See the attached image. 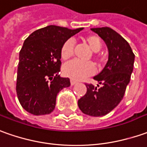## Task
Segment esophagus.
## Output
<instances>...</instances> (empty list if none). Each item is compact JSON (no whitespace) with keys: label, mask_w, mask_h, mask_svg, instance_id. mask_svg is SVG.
I'll use <instances>...</instances> for the list:
<instances>
[{"label":"esophagus","mask_w":147,"mask_h":147,"mask_svg":"<svg viewBox=\"0 0 147 147\" xmlns=\"http://www.w3.org/2000/svg\"><path fill=\"white\" fill-rule=\"evenodd\" d=\"M76 83H77V82H76V81L73 80V79H71V80H70V84H71V86L75 85Z\"/></svg>","instance_id":"34e87169"}]
</instances>
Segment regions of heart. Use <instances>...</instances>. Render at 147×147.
<instances>
[{"label":"heart","mask_w":147,"mask_h":147,"mask_svg":"<svg viewBox=\"0 0 147 147\" xmlns=\"http://www.w3.org/2000/svg\"><path fill=\"white\" fill-rule=\"evenodd\" d=\"M83 41L90 49L94 52H99L101 48V41L96 35H88L83 38ZM74 43L71 39L65 40L61 48V57L63 60H67L70 58L74 54ZM94 59L97 63H100V59L98 56H94ZM63 74L68 78H70L74 80H82L92 75L95 71L94 65L90 62H81L77 60H73L67 62L63 66Z\"/></svg>","instance_id":"heart-1"}]
</instances>
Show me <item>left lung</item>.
Returning <instances> with one entry per match:
<instances>
[{
    "label": "left lung",
    "mask_w": 147,
    "mask_h": 147,
    "mask_svg": "<svg viewBox=\"0 0 147 147\" xmlns=\"http://www.w3.org/2000/svg\"><path fill=\"white\" fill-rule=\"evenodd\" d=\"M107 45L108 61L102 72L94 77L101 86L86 84V93L78 99V107L86 115L102 117L121 101L129 83L135 56L125 39L110 27L91 28Z\"/></svg>",
    "instance_id": "left-lung-1"
}]
</instances>
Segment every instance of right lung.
<instances>
[{
    "label": "right lung",
    "mask_w": 147,
    "mask_h": 147,
    "mask_svg": "<svg viewBox=\"0 0 147 147\" xmlns=\"http://www.w3.org/2000/svg\"><path fill=\"white\" fill-rule=\"evenodd\" d=\"M83 28L75 30L50 25L34 31L19 53L16 91L22 107L35 116L50 114L57 94L70 86L59 75L63 43Z\"/></svg>",
    "instance_id": "1"
}]
</instances>
